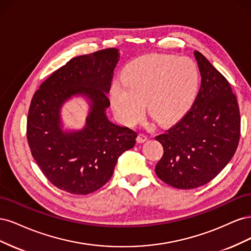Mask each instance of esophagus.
Here are the masks:
<instances>
[{"mask_svg": "<svg viewBox=\"0 0 251 251\" xmlns=\"http://www.w3.org/2000/svg\"><path fill=\"white\" fill-rule=\"evenodd\" d=\"M136 140H137V142H138V143H143V142H146V141L148 140V137H147L146 135L139 134V135L137 136V138H136Z\"/></svg>", "mask_w": 251, "mask_h": 251, "instance_id": "1", "label": "esophagus"}]
</instances>
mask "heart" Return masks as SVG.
<instances>
[{"label":"heart","mask_w":251,"mask_h":251,"mask_svg":"<svg viewBox=\"0 0 251 251\" xmlns=\"http://www.w3.org/2000/svg\"><path fill=\"white\" fill-rule=\"evenodd\" d=\"M198 65L188 56L146 55L134 59L110 91L114 112L121 123L134 126L142 118L144 103L160 125L177 121L192 107L200 87Z\"/></svg>","instance_id":"b5f03b06"}]
</instances>
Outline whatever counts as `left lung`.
<instances>
[{
    "label": "left lung",
    "mask_w": 251,
    "mask_h": 251,
    "mask_svg": "<svg viewBox=\"0 0 251 251\" xmlns=\"http://www.w3.org/2000/svg\"><path fill=\"white\" fill-rule=\"evenodd\" d=\"M194 55L202 77L199 93L186 115L156 137L164 153L155 172L179 189L214 179L231 160L240 139V111L229 82L202 53Z\"/></svg>",
    "instance_id": "obj_1"
}]
</instances>
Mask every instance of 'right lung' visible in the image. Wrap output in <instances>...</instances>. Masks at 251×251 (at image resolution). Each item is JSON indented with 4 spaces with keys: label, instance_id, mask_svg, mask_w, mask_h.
<instances>
[{
    "label": "right lung",
    "instance_id": "add662e5",
    "mask_svg": "<svg viewBox=\"0 0 251 251\" xmlns=\"http://www.w3.org/2000/svg\"><path fill=\"white\" fill-rule=\"evenodd\" d=\"M119 57L115 48L74 57L33 95L27 119L30 151L46 178L62 191L87 195L100 189L112 177L118 158L135 146L137 134L112 123L107 114ZM77 97L89 107L85 126L66 129L61 109Z\"/></svg>",
    "mask_w": 251,
    "mask_h": 251
}]
</instances>
